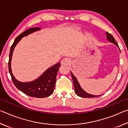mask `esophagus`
Returning <instances> with one entry per match:
<instances>
[{
    "instance_id": "esophagus-1",
    "label": "esophagus",
    "mask_w": 128,
    "mask_h": 128,
    "mask_svg": "<svg viewBox=\"0 0 128 128\" xmlns=\"http://www.w3.org/2000/svg\"><path fill=\"white\" fill-rule=\"evenodd\" d=\"M70 59L68 58H64L62 60L61 64L62 65H68L70 63Z\"/></svg>"
}]
</instances>
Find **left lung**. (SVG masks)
Here are the masks:
<instances>
[{"instance_id": "left-lung-1", "label": "left lung", "mask_w": 128, "mask_h": 128, "mask_svg": "<svg viewBox=\"0 0 128 128\" xmlns=\"http://www.w3.org/2000/svg\"><path fill=\"white\" fill-rule=\"evenodd\" d=\"M106 35H107V39L108 41H110V42L114 43L117 46V47L119 48V47L118 46V44L116 43L115 40L114 38V36H112L111 34L108 33V32H106ZM71 75H72V77L73 79V85H74V91L76 94L78 96L80 97H82V98H93V97H98L100 96V95H92L88 94V93L86 92H85L83 89H82L81 86L80 85V84L78 83V81L77 79V78L76 77L72 72H70Z\"/></svg>"}]
</instances>
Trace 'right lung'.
Segmentation results:
<instances>
[{"instance_id":"1","label":"right lung","mask_w":128,"mask_h":128,"mask_svg":"<svg viewBox=\"0 0 128 128\" xmlns=\"http://www.w3.org/2000/svg\"><path fill=\"white\" fill-rule=\"evenodd\" d=\"M40 29V28L38 27L30 28L20 34L15 39L10 47L8 62L9 72L15 86L19 90L28 96L39 98L48 96L53 92L55 85L56 75L60 66V62H58L54 66L47 69L42 75L34 81L22 82L17 80L13 75L11 69V60L14 47L21 39Z\"/></svg>"}]
</instances>
